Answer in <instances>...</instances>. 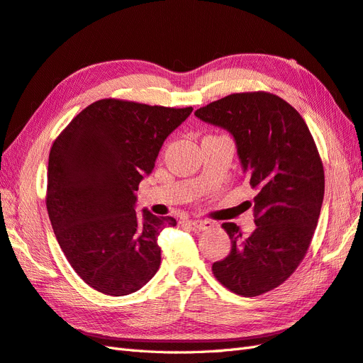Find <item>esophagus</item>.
Instances as JSON below:
<instances>
[{
  "instance_id": "esophagus-1",
  "label": "esophagus",
  "mask_w": 363,
  "mask_h": 363,
  "mask_svg": "<svg viewBox=\"0 0 363 363\" xmlns=\"http://www.w3.org/2000/svg\"><path fill=\"white\" fill-rule=\"evenodd\" d=\"M190 226L196 231H205V230H211L213 223L210 220H191Z\"/></svg>"
}]
</instances>
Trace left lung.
Wrapping results in <instances>:
<instances>
[{
  "mask_svg": "<svg viewBox=\"0 0 363 363\" xmlns=\"http://www.w3.org/2000/svg\"><path fill=\"white\" fill-rule=\"evenodd\" d=\"M194 116L231 133L243 170L257 191L255 231L243 237L222 223L231 251L213 264L217 281L246 298L283 284L315 234L324 199V165L299 112L271 92H237L199 108Z\"/></svg>",
  "mask_w": 363,
  "mask_h": 363,
  "instance_id": "left-lung-1",
  "label": "left lung"
}]
</instances>
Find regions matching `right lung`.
I'll return each instance as SVG.
<instances>
[{
	"mask_svg": "<svg viewBox=\"0 0 363 363\" xmlns=\"http://www.w3.org/2000/svg\"><path fill=\"white\" fill-rule=\"evenodd\" d=\"M193 108L101 99L50 150L47 211L62 252L84 281L111 296L140 291L161 264L158 235L173 217L135 213V191L165 138Z\"/></svg>",
	"mask_w": 363,
	"mask_h": 363,
	"instance_id": "obj_1",
	"label": "right lung"
}]
</instances>
